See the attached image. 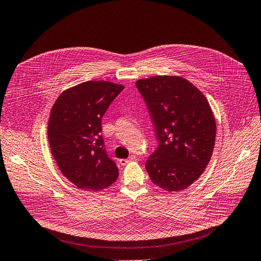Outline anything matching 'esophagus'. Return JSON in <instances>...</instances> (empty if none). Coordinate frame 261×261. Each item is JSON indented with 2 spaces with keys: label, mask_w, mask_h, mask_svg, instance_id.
Returning <instances> with one entry per match:
<instances>
[{
  "label": "esophagus",
  "mask_w": 261,
  "mask_h": 261,
  "mask_svg": "<svg viewBox=\"0 0 261 261\" xmlns=\"http://www.w3.org/2000/svg\"><path fill=\"white\" fill-rule=\"evenodd\" d=\"M136 155H131L128 159H120L119 160V163H120V165L121 166H125V165H127V163H129L130 161H133V160H136Z\"/></svg>",
  "instance_id": "1"
}]
</instances>
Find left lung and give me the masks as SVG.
<instances>
[{
	"instance_id": "left-lung-1",
	"label": "left lung",
	"mask_w": 261,
	"mask_h": 261,
	"mask_svg": "<svg viewBox=\"0 0 261 261\" xmlns=\"http://www.w3.org/2000/svg\"><path fill=\"white\" fill-rule=\"evenodd\" d=\"M136 85L159 141L146 161L148 175L166 191L186 189L204 172L213 153L216 122L210 103L184 77L158 75Z\"/></svg>"
}]
</instances>
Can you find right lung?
<instances>
[{
  "label": "right lung",
  "instance_id": "right-lung-1",
  "mask_svg": "<svg viewBox=\"0 0 261 261\" xmlns=\"http://www.w3.org/2000/svg\"><path fill=\"white\" fill-rule=\"evenodd\" d=\"M124 88L108 81H88L64 90L54 103L47 134L62 174L81 189L99 191L118 178L101 136V120Z\"/></svg>",
  "mask_w": 261,
  "mask_h": 261
}]
</instances>
